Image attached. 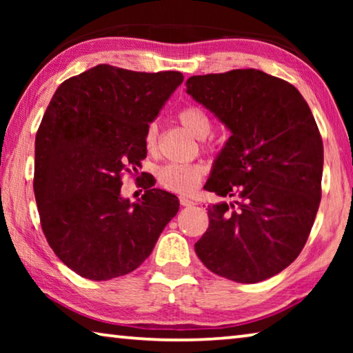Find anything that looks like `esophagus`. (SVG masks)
<instances>
[{"label": "esophagus", "mask_w": 353, "mask_h": 353, "mask_svg": "<svg viewBox=\"0 0 353 353\" xmlns=\"http://www.w3.org/2000/svg\"><path fill=\"white\" fill-rule=\"evenodd\" d=\"M179 201H181V205H182V207H191V205H194V201L185 198V196H181V198H179Z\"/></svg>", "instance_id": "obj_1"}]
</instances>
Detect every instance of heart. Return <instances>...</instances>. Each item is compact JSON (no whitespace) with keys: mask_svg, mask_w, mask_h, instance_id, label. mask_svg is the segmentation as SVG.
<instances>
[{"mask_svg":"<svg viewBox=\"0 0 353 353\" xmlns=\"http://www.w3.org/2000/svg\"><path fill=\"white\" fill-rule=\"evenodd\" d=\"M179 123L196 137V139L204 140L212 132V121L207 113L199 107H185L177 115ZM157 137L159 129L157 124H149L145 135V146L148 152H154L157 149ZM204 168L199 165H181V163H166L157 170V179L165 190L172 193L188 194L193 191L202 181Z\"/></svg>","mask_w":353,"mask_h":353,"instance_id":"1","label":"heart"}]
</instances>
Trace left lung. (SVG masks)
Instances as JSON below:
<instances>
[{"label":"left lung","instance_id":"left-lung-1","mask_svg":"<svg viewBox=\"0 0 353 353\" xmlns=\"http://www.w3.org/2000/svg\"><path fill=\"white\" fill-rule=\"evenodd\" d=\"M187 93L230 130L204 188L234 201L207 208L196 254L238 283L276 276L301 254L319 208L324 146L313 113L294 85L252 68L193 76Z\"/></svg>","mask_w":353,"mask_h":353}]
</instances>
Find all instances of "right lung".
<instances>
[{"label": "right lung", "instance_id": "right-lung-1", "mask_svg": "<svg viewBox=\"0 0 353 353\" xmlns=\"http://www.w3.org/2000/svg\"><path fill=\"white\" fill-rule=\"evenodd\" d=\"M183 81L179 71L139 73L98 65L57 87L35 137L34 194L46 241L81 277L137 270L179 212L152 188L121 196V172L141 168L145 135Z\"/></svg>", "mask_w": 353, "mask_h": 353}]
</instances>
